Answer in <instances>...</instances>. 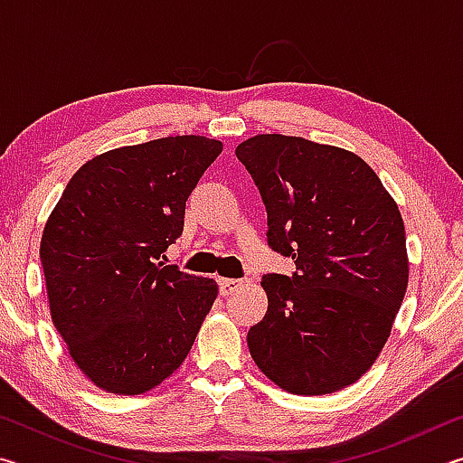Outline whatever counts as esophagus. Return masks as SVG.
Masks as SVG:
<instances>
[{"label": "esophagus", "instance_id": "1", "mask_svg": "<svg viewBox=\"0 0 463 463\" xmlns=\"http://www.w3.org/2000/svg\"><path fill=\"white\" fill-rule=\"evenodd\" d=\"M242 281L241 279H232V278H221L218 279V292L221 296H231L232 292H237L241 288Z\"/></svg>", "mask_w": 463, "mask_h": 463}]
</instances>
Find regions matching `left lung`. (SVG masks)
<instances>
[{"instance_id": "1", "label": "left lung", "mask_w": 463, "mask_h": 463, "mask_svg": "<svg viewBox=\"0 0 463 463\" xmlns=\"http://www.w3.org/2000/svg\"><path fill=\"white\" fill-rule=\"evenodd\" d=\"M268 210V245L292 276L268 273V312L249 328L257 367L292 394H331L370 370L409 286L404 222L373 169L300 137L237 146Z\"/></svg>"}]
</instances>
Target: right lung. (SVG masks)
Segmentation results:
<instances>
[{"instance_id": "1", "label": "right lung", "mask_w": 463, "mask_h": 463, "mask_svg": "<svg viewBox=\"0 0 463 463\" xmlns=\"http://www.w3.org/2000/svg\"><path fill=\"white\" fill-rule=\"evenodd\" d=\"M221 153V140L195 135L114 148L77 171L46 221L41 263L52 323L98 388L143 394L190 354L216 281L161 260Z\"/></svg>"}]
</instances>
